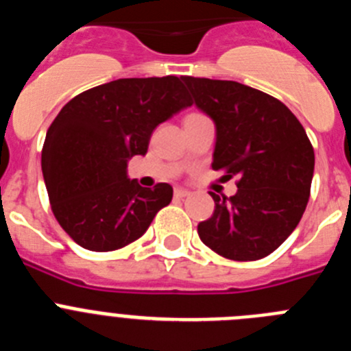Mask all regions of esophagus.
I'll list each match as a JSON object with an SVG mask.
<instances>
[{"label":"esophagus","mask_w":351,"mask_h":351,"mask_svg":"<svg viewBox=\"0 0 351 351\" xmlns=\"http://www.w3.org/2000/svg\"><path fill=\"white\" fill-rule=\"evenodd\" d=\"M173 193H176V197L182 198V197H188V195H190V191L184 190V188H176V191H173Z\"/></svg>","instance_id":"esophagus-1"}]
</instances>
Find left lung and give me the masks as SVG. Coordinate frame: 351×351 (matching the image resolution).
Instances as JSON below:
<instances>
[{
    "instance_id": "left-lung-1",
    "label": "left lung",
    "mask_w": 351,
    "mask_h": 351,
    "mask_svg": "<svg viewBox=\"0 0 351 351\" xmlns=\"http://www.w3.org/2000/svg\"><path fill=\"white\" fill-rule=\"evenodd\" d=\"M193 104L214 121L213 169L237 176V193H210L214 213L198 237L225 258L271 255L295 230L309 200L315 151L306 130L274 96L234 80L182 77Z\"/></svg>"
}]
</instances>
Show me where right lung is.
<instances>
[{
	"mask_svg": "<svg viewBox=\"0 0 351 351\" xmlns=\"http://www.w3.org/2000/svg\"><path fill=\"white\" fill-rule=\"evenodd\" d=\"M179 77L117 79L71 98L52 121L42 172L56 219L79 246L114 251L137 241L173 190L128 178L154 128L190 107Z\"/></svg>",
	"mask_w": 351,
	"mask_h": 351,
	"instance_id": "1",
	"label": "right lung"
}]
</instances>
